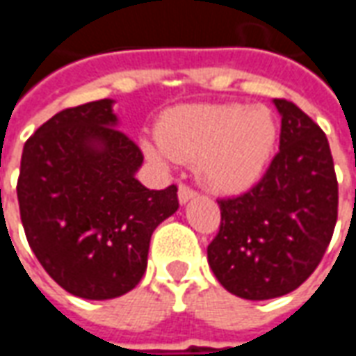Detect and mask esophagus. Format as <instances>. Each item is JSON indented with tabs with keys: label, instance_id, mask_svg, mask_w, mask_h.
<instances>
[{
	"label": "esophagus",
	"instance_id": "1",
	"mask_svg": "<svg viewBox=\"0 0 356 356\" xmlns=\"http://www.w3.org/2000/svg\"><path fill=\"white\" fill-rule=\"evenodd\" d=\"M196 191L194 188H191L188 185H179V202L181 204H186V202L191 200V198H194L196 196Z\"/></svg>",
	"mask_w": 356,
	"mask_h": 356
}]
</instances>
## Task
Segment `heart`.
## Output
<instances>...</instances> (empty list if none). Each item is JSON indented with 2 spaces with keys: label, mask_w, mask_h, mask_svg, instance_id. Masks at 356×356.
Returning a JSON list of instances; mask_svg holds the SVG:
<instances>
[{
  "label": "heart",
  "mask_w": 356,
  "mask_h": 356,
  "mask_svg": "<svg viewBox=\"0 0 356 356\" xmlns=\"http://www.w3.org/2000/svg\"><path fill=\"white\" fill-rule=\"evenodd\" d=\"M278 127L265 106L183 104L158 122V145L145 140L148 160L193 162L202 183L217 193H242L261 179L273 158Z\"/></svg>",
  "instance_id": "heart-1"
}]
</instances>
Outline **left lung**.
Listing matches in <instances>:
<instances>
[{
    "instance_id": "obj_1",
    "label": "left lung",
    "mask_w": 356,
    "mask_h": 356,
    "mask_svg": "<svg viewBox=\"0 0 356 356\" xmlns=\"http://www.w3.org/2000/svg\"><path fill=\"white\" fill-rule=\"evenodd\" d=\"M280 150L248 193L217 200L221 225L208 263L225 290L280 298L318 267L337 221V179L326 135L303 110L275 99Z\"/></svg>"
}]
</instances>
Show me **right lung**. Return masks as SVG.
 Instances as JSON below:
<instances>
[{
    "instance_id": "right-lung-1",
    "label": "right lung",
    "mask_w": 356,
    "mask_h": 356,
    "mask_svg": "<svg viewBox=\"0 0 356 356\" xmlns=\"http://www.w3.org/2000/svg\"><path fill=\"white\" fill-rule=\"evenodd\" d=\"M110 99L60 110L26 140L17 196L32 252L55 282L83 299L133 290L150 236L179 208L177 186L135 179L143 152L118 129Z\"/></svg>"
}]
</instances>
